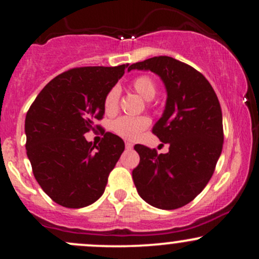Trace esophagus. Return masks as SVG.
<instances>
[{
  "label": "esophagus",
  "mask_w": 259,
  "mask_h": 259,
  "mask_svg": "<svg viewBox=\"0 0 259 259\" xmlns=\"http://www.w3.org/2000/svg\"><path fill=\"white\" fill-rule=\"evenodd\" d=\"M125 147H126V150H132V148L134 147V145L132 144V142H125Z\"/></svg>",
  "instance_id": "34e87169"
}]
</instances>
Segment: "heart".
<instances>
[{"label":"heart","mask_w":259,"mask_h":259,"mask_svg":"<svg viewBox=\"0 0 259 259\" xmlns=\"http://www.w3.org/2000/svg\"><path fill=\"white\" fill-rule=\"evenodd\" d=\"M132 88L135 90L142 99L146 101L153 100L156 96L157 86L154 80L148 75L138 76L133 80ZM120 91L117 86L112 88L107 92L105 97V109L106 112L113 113L117 109L118 101H119ZM150 125V119L147 117H120L117 120L113 121L112 129L114 133L121 138L127 140H135L140 136V134L144 132Z\"/></svg>","instance_id":"b5f03b06"}]
</instances>
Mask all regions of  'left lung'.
<instances>
[{"mask_svg": "<svg viewBox=\"0 0 259 259\" xmlns=\"http://www.w3.org/2000/svg\"><path fill=\"white\" fill-rule=\"evenodd\" d=\"M133 69L150 70L164 84V111L152 132L169 145L167 153L135 145L140 163L133 170L134 184L148 204L177 209L194 200L212 178L224 141L221 105L208 80L178 59L159 56L127 68Z\"/></svg>", "mask_w": 259, "mask_h": 259, "instance_id": "obj_1", "label": "left lung"}]
</instances>
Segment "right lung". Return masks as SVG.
Here are the masks:
<instances>
[{"mask_svg": "<svg viewBox=\"0 0 259 259\" xmlns=\"http://www.w3.org/2000/svg\"><path fill=\"white\" fill-rule=\"evenodd\" d=\"M125 67H82L59 74L26 113V156L34 177L61 206L82 208L99 200L123 153L125 145L119 136L106 133L96 146L84 134L102 119L107 92Z\"/></svg>", "mask_w": 259, "mask_h": 259, "instance_id": "add662e5", "label": "right lung"}]
</instances>
